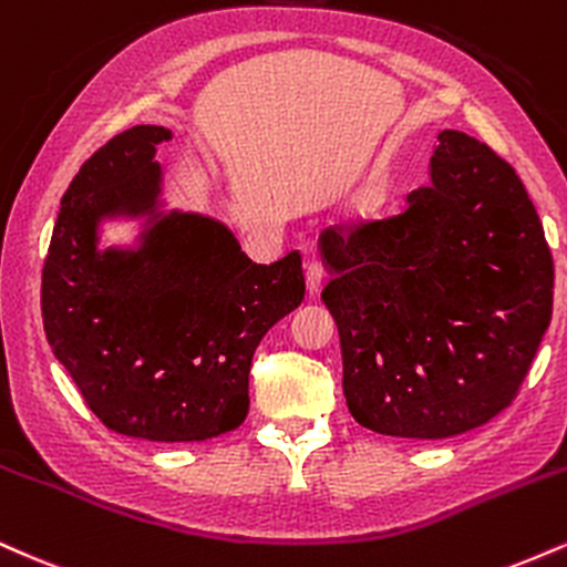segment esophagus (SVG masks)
Here are the masks:
<instances>
[{
    "instance_id": "esophagus-1",
    "label": "esophagus",
    "mask_w": 567,
    "mask_h": 567,
    "mask_svg": "<svg viewBox=\"0 0 567 567\" xmlns=\"http://www.w3.org/2000/svg\"><path fill=\"white\" fill-rule=\"evenodd\" d=\"M305 281H308V291H310V295H318V291H321L323 281H326L323 265L316 262V259H310V262L305 265Z\"/></svg>"
}]
</instances>
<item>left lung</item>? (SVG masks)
Wrapping results in <instances>:
<instances>
[{
  "label": "left lung",
  "mask_w": 567,
  "mask_h": 567,
  "mask_svg": "<svg viewBox=\"0 0 567 567\" xmlns=\"http://www.w3.org/2000/svg\"><path fill=\"white\" fill-rule=\"evenodd\" d=\"M318 249L358 424L441 441L507 409L551 321L555 265L520 177L488 145L443 130L405 212L326 228Z\"/></svg>",
  "instance_id": "obj_1"
}]
</instances>
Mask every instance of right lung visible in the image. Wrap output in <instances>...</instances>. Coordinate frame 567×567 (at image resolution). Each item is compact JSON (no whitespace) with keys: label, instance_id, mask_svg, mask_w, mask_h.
Masks as SVG:
<instances>
[{"label":"right lung","instance_id":"right-lung-1","mask_svg":"<svg viewBox=\"0 0 567 567\" xmlns=\"http://www.w3.org/2000/svg\"><path fill=\"white\" fill-rule=\"evenodd\" d=\"M164 126L122 132L71 179L42 270L52 352L118 435L209 441L249 411L262 337L299 308V251L257 265L219 219L164 212ZM111 218H140L135 247L99 249Z\"/></svg>","mask_w":567,"mask_h":567}]
</instances>
